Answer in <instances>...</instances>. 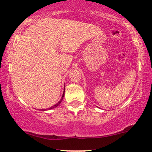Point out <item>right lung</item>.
<instances>
[{
  "instance_id": "right-lung-1",
  "label": "right lung",
  "mask_w": 152,
  "mask_h": 152,
  "mask_svg": "<svg viewBox=\"0 0 152 152\" xmlns=\"http://www.w3.org/2000/svg\"><path fill=\"white\" fill-rule=\"evenodd\" d=\"M64 94H63V95H62V96H61V100H60V101H58V103H56V105H54V106H53V107H50V108H49V110H51V109H53V108H55V107H57L59 105L60 103H61V100H62L63 97H64Z\"/></svg>"
}]
</instances>
